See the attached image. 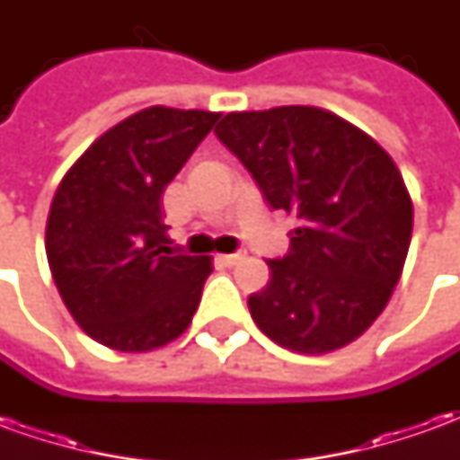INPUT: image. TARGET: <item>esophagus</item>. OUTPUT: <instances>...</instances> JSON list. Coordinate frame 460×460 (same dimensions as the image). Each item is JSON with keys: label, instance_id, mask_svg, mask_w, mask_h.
I'll return each mask as SVG.
<instances>
[{"label": "esophagus", "instance_id": "obj_1", "mask_svg": "<svg viewBox=\"0 0 460 460\" xmlns=\"http://www.w3.org/2000/svg\"><path fill=\"white\" fill-rule=\"evenodd\" d=\"M241 259H243V253H241V251H236V253H221V256H217V261H219V263H224V266H236Z\"/></svg>", "mask_w": 460, "mask_h": 460}]
</instances>
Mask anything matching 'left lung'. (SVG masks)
I'll list each match as a JSON object with an SVG mask.
<instances>
[{"label": "left lung", "mask_w": 460, "mask_h": 460, "mask_svg": "<svg viewBox=\"0 0 460 460\" xmlns=\"http://www.w3.org/2000/svg\"><path fill=\"white\" fill-rule=\"evenodd\" d=\"M219 137L273 209L296 217L290 249L249 298L263 335L325 355L365 332L404 269L414 207L394 160L367 132L310 105L229 113Z\"/></svg>", "instance_id": "left-lung-1"}]
</instances>
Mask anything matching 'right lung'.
I'll return each instance as SVG.
<instances>
[{"mask_svg": "<svg viewBox=\"0 0 460 460\" xmlns=\"http://www.w3.org/2000/svg\"><path fill=\"white\" fill-rule=\"evenodd\" d=\"M219 118L145 108L101 135L58 184L46 221L49 269L95 342L147 352L190 328L211 259L172 249L160 201Z\"/></svg>", "mask_w": 460, "mask_h": 460, "instance_id": "1", "label": "right lung"}]
</instances>
